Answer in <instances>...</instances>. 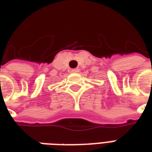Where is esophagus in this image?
<instances>
[{"label": "esophagus", "mask_w": 152, "mask_h": 152, "mask_svg": "<svg viewBox=\"0 0 152 152\" xmlns=\"http://www.w3.org/2000/svg\"><path fill=\"white\" fill-rule=\"evenodd\" d=\"M80 70L78 69V68H75V69H72V72L73 73H77L79 72Z\"/></svg>", "instance_id": "1"}]
</instances>
